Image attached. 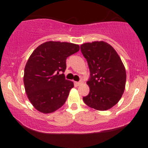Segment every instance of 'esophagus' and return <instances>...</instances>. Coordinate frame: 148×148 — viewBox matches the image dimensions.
<instances>
[{
  "mask_svg": "<svg viewBox=\"0 0 148 148\" xmlns=\"http://www.w3.org/2000/svg\"><path fill=\"white\" fill-rule=\"evenodd\" d=\"M75 84L77 85V86H81V84H83V81H79V82H75Z\"/></svg>",
  "mask_w": 148,
  "mask_h": 148,
  "instance_id": "34e87169",
  "label": "esophagus"
}]
</instances>
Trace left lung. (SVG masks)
I'll return each mask as SVG.
<instances>
[{
    "label": "left lung",
    "instance_id": "obj_1",
    "mask_svg": "<svg viewBox=\"0 0 148 148\" xmlns=\"http://www.w3.org/2000/svg\"><path fill=\"white\" fill-rule=\"evenodd\" d=\"M87 60L90 79L88 95L83 100L87 106L97 111H106L121 99L126 84V70L113 47L103 41L87 42L81 45Z\"/></svg>",
    "mask_w": 148,
    "mask_h": 148
}]
</instances>
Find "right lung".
Instances as JSON below:
<instances>
[{
  "instance_id": "obj_1",
  "label": "right lung",
  "mask_w": 148,
  "mask_h": 148,
  "mask_svg": "<svg viewBox=\"0 0 148 148\" xmlns=\"http://www.w3.org/2000/svg\"><path fill=\"white\" fill-rule=\"evenodd\" d=\"M79 45L49 41L37 47L27 61L23 84L28 99L35 109L51 113L62 106L74 83L65 79L66 59L79 51Z\"/></svg>"
}]
</instances>
